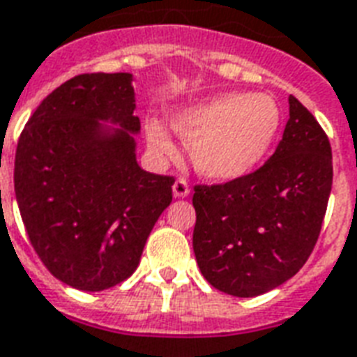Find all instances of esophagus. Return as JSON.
Listing matches in <instances>:
<instances>
[{
  "mask_svg": "<svg viewBox=\"0 0 357 357\" xmlns=\"http://www.w3.org/2000/svg\"><path fill=\"white\" fill-rule=\"evenodd\" d=\"M172 190H174V197L176 198H185V197H189L190 187L185 179H176L172 185Z\"/></svg>",
  "mask_w": 357,
  "mask_h": 357,
  "instance_id": "obj_1",
  "label": "esophagus"
}]
</instances>
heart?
Wrapping results in <instances>:
<instances>
[{"label": "heart", "mask_w": 357, "mask_h": 357, "mask_svg": "<svg viewBox=\"0 0 357 357\" xmlns=\"http://www.w3.org/2000/svg\"><path fill=\"white\" fill-rule=\"evenodd\" d=\"M172 127L190 148L198 174L213 181H234L266 159L281 127V110L268 95L232 91L185 108L174 116ZM146 136L155 153L176 155L162 125L148 123Z\"/></svg>", "instance_id": "1"}]
</instances>
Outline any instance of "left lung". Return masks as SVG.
<instances>
[{
    "label": "left lung",
    "instance_id": "1",
    "mask_svg": "<svg viewBox=\"0 0 357 357\" xmlns=\"http://www.w3.org/2000/svg\"><path fill=\"white\" fill-rule=\"evenodd\" d=\"M282 140L262 167L221 185H195L192 249L206 281L238 298L273 290L303 268L333 183L331 146L294 95Z\"/></svg>",
    "mask_w": 357,
    "mask_h": 357
}]
</instances>
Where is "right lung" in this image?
<instances>
[{
    "mask_svg": "<svg viewBox=\"0 0 357 357\" xmlns=\"http://www.w3.org/2000/svg\"><path fill=\"white\" fill-rule=\"evenodd\" d=\"M130 82L129 73L70 78L37 106L16 148L15 192L27 238L52 275L84 292L135 273L172 202V176L136 162L140 119Z\"/></svg>",
    "mask_w": 357,
    "mask_h": 357,
    "instance_id": "right-lung-1",
    "label": "right lung"
}]
</instances>
